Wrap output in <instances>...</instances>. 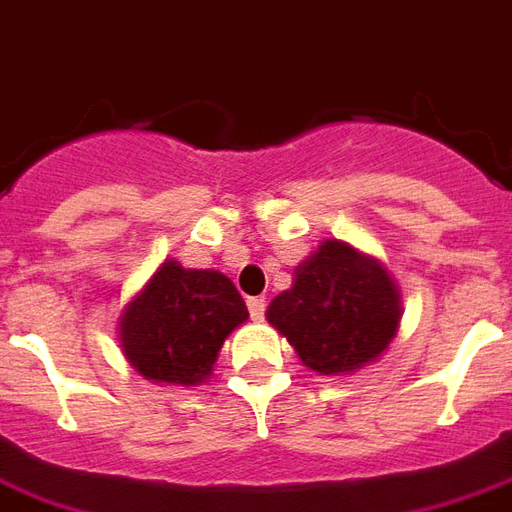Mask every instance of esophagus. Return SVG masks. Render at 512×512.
Segmentation results:
<instances>
[{"instance_id":"obj_1","label":"esophagus","mask_w":512,"mask_h":512,"mask_svg":"<svg viewBox=\"0 0 512 512\" xmlns=\"http://www.w3.org/2000/svg\"><path fill=\"white\" fill-rule=\"evenodd\" d=\"M264 310H267V302L261 297H251L248 299V313H251L253 321H261L264 318Z\"/></svg>"}]
</instances>
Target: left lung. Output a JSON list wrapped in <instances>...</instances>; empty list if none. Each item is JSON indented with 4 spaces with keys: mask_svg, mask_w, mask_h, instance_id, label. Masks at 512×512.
Segmentation results:
<instances>
[{
    "mask_svg": "<svg viewBox=\"0 0 512 512\" xmlns=\"http://www.w3.org/2000/svg\"><path fill=\"white\" fill-rule=\"evenodd\" d=\"M394 280L370 256L326 240L294 270V286L272 299L267 318L299 359L321 375L378 359L399 326Z\"/></svg>",
    "mask_w": 512,
    "mask_h": 512,
    "instance_id": "left-lung-1",
    "label": "left lung"
}]
</instances>
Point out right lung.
Wrapping results in <instances>:
<instances>
[{"mask_svg":"<svg viewBox=\"0 0 512 512\" xmlns=\"http://www.w3.org/2000/svg\"><path fill=\"white\" fill-rule=\"evenodd\" d=\"M242 321L248 307L226 275L164 261L121 315V348L148 380L194 386L213 372L221 345Z\"/></svg>","mask_w":512,"mask_h":512,"instance_id":"right-lung-1","label":"right lung"}]
</instances>
